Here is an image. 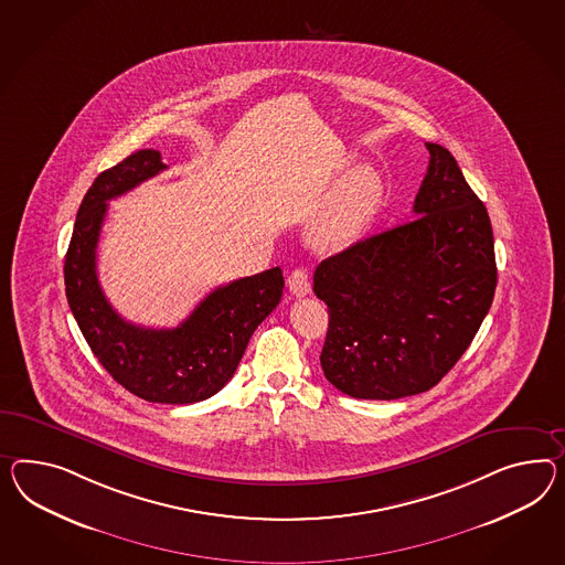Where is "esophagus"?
<instances>
[{"label":"esophagus","mask_w":565,"mask_h":565,"mask_svg":"<svg viewBox=\"0 0 565 565\" xmlns=\"http://www.w3.org/2000/svg\"><path fill=\"white\" fill-rule=\"evenodd\" d=\"M289 290L295 297H305L311 292V280L305 268H295L289 276Z\"/></svg>","instance_id":"34e87169"}]
</instances>
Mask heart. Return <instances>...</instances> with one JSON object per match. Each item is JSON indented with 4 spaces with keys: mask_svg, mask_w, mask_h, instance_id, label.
I'll list each match as a JSON object with an SVG mask.
<instances>
[{
    "mask_svg": "<svg viewBox=\"0 0 565 565\" xmlns=\"http://www.w3.org/2000/svg\"><path fill=\"white\" fill-rule=\"evenodd\" d=\"M383 201V180L371 168H361L326 204L313 223V242L323 247L352 244L375 217Z\"/></svg>",
    "mask_w": 565,
    "mask_h": 565,
    "instance_id": "1",
    "label": "heart"
}]
</instances>
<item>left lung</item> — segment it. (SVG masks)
<instances>
[{"mask_svg": "<svg viewBox=\"0 0 565 565\" xmlns=\"http://www.w3.org/2000/svg\"><path fill=\"white\" fill-rule=\"evenodd\" d=\"M426 149L416 218L352 244L313 275L330 316L323 375L356 399H399L435 387L493 301L490 215L449 149Z\"/></svg>", "mask_w": 565, "mask_h": 565, "instance_id": "left-lung-1", "label": "left lung"}]
</instances>
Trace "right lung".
I'll return each mask as SVG.
<instances>
[{
	"label": "right lung",
	"instance_id": "add662e5",
	"mask_svg": "<svg viewBox=\"0 0 565 565\" xmlns=\"http://www.w3.org/2000/svg\"><path fill=\"white\" fill-rule=\"evenodd\" d=\"M160 151L139 149L104 170L79 204L65 254V292L73 318L102 366L132 395L153 404L186 405L215 395L232 379L254 330L285 289L276 266L209 292L172 330L120 318L102 292L96 247L108 201L160 174Z\"/></svg>",
	"mask_w": 565,
	"mask_h": 565
}]
</instances>
